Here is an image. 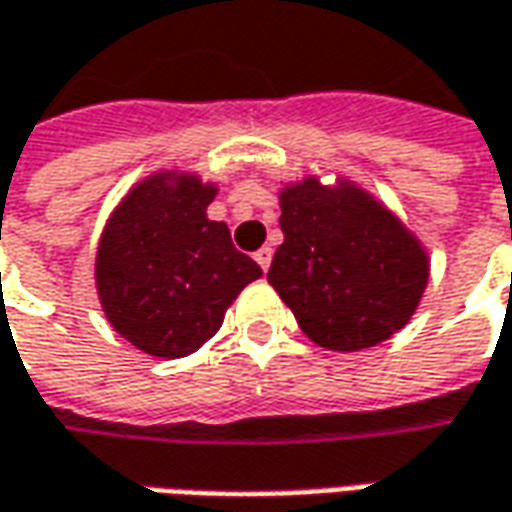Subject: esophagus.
Returning a JSON list of instances; mask_svg holds the SVG:
<instances>
[{"label": "esophagus", "instance_id": "1", "mask_svg": "<svg viewBox=\"0 0 512 512\" xmlns=\"http://www.w3.org/2000/svg\"><path fill=\"white\" fill-rule=\"evenodd\" d=\"M272 249H269V246H260V249H257L255 252V260H257V266H260V269H263V272H266V269H269V266H272Z\"/></svg>", "mask_w": 512, "mask_h": 512}]
</instances>
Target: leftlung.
I'll list each match as a JSON object with an SVG mask.
<instances>
[{"mask_svg":"<svg viewBox=\"0 0 512 512\" xmlns=\"http://www.w3.org/2000/svg\"><path fill=\"white\" fill-rule=\"evenodd\" d=\"M280 229L269 283L309 340L360 351L414 317L428 286V252L365 189L303 178L280 192Z\"/></svg>","mask_w":512,"mask_h":512,"instance_id":"8db88e82","label":"left lung"}]
</instances>
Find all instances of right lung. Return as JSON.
<instances>
[{
  "mask_svg": "<svg viewBox=\"0 0 512 512\" xmlns=\"http://www.w3.org/2000/svg\"><path fill=\"white\" fill-rule=\"evenodd\" d=\"M215 186L186 172H155L115 206L101 232L96 289L110 326L164 360L198 351L232 300L260 277L229 226L209 221Z\"/></svg>",
  "mask_w": 512,
  "mask_h": 512,
  "instance_id": "obj_1",
  "label": "right lung"
}]
</instances>
